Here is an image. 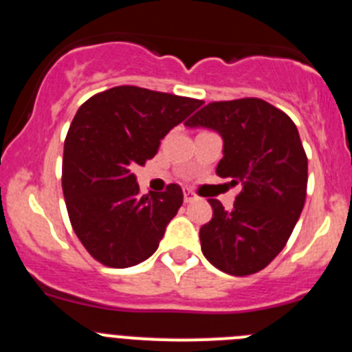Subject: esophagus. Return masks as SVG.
I'll use <instances>...</instances> for the list:
<instances>
[{
	"mask_svg": "<svg viewBox=\"0 0 352 352\" xmlns=\"http://www.w3.org/2000/svg\"><path fill=\"white\" fill-rule=\"evenodd\" d=\"M183 195H185V203H192V201L197 199V195H195V192L192 190V188H185V190H183Z\"/></svg>",
	"mask_w": 352,
	"mask_h": 352,
	"instance_id": "obj_1",
	"label": "esophagus"
}]
</instances>
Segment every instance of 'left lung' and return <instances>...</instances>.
Segmentation results:
<instances>
[{
	"mask_svg": "<svg viewBox=\"0 0 352 352\" xmlns=\"http://www.w3.org/2000/svg\"><path fill=\"white\" fill-rule=\"evenodd\" d=\"M186 126L222 135L217 174L239 186L232 210L210 199L213 217L199 231L204 257L229 275L261 272L285 247L305 206L309 162L296 125L268 102L238 98L204 105Z\"/></svg>",
	"mask_w": 352,
	"mask_h": 352,
	"instance_id": "obj_1",
	"label": "left lung"
}]
</instances>
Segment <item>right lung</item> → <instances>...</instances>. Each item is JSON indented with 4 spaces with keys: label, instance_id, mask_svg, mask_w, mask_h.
Here are the masks:
<instances>
[{
    "label": "right lung",
    "instance_id": "add662e5",
    "mask_svg": "<svg viewBox=\"0 0 352 352\" xmlns=\"http://www.w3.org/2000/svg\"><path fill=\"white\" fill-rule=\"evenodd\" d=\"M201 104L116 86L80 105L65 139L61 186L72 227L93 259L130 268L153 256L183 204V190L170 183L164 192L141 195L132 169L153 158L169 130Z\"/></svg>",
    "mask_w": 352,
    "mask_h": 352
}]
</instances>
